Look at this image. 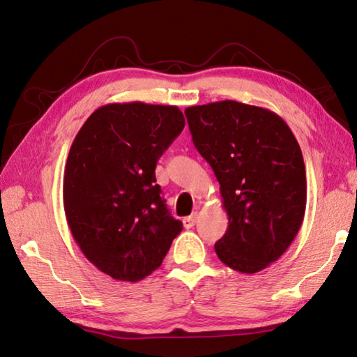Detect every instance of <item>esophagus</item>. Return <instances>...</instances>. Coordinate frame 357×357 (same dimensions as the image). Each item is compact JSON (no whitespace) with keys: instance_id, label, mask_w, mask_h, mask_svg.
<instances>
[{"instance_id":"esophagus-1","label":"esophagus","mask_w":357,"mask_h":357,"mask_svg":"<svg viewBox=\"0 0 357 357\" xmlns=\"http://www.w3.org/2000/svg\"><path fill=\"white\" fill-rule=\"evenodd\" d=\"M197 220H198V215L197 214L187 215V217H184V220H183L184 222V227L185 228H192L197 223Z\"/></svg>"}]
</instances>
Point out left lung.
<instances>
[{"instance_id":"8db88e82","label":"left lung","mask_w":357,"mask_h":357,"mask_svg":"<svg viewBox=\"0 0 357 357\" xmlns=\"http://www.w3.org/2000/svg\"><path fill=\"white\" fill-rule=\"evenodd\" d=\"M192 140L220 184L228 228L215 243L223 264L255 274L291 245L305 214L299 143L279 114L220 100L185 108Z\"/></svg>"}]
</instances>
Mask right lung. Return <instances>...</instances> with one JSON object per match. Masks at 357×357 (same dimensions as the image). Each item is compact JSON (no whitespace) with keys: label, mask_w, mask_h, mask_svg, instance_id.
I'll list each match as a JSON object with an SVG mask.
<instances>
[{"label":"right lung","mask_w":357,"mask_h":357,"mask_svg":"<svg viewBox=\"0 0 357 357\" xmlns=\"http://www.w3.org/2000/svg\"><path fill=\"white\" fill-rule=\"evenodd\" d=\"M184 124L174 105L107 104L72 142L63 179L66 219L83 255L114 280H143L183 229L160 197L155 164Z\"/></svg>","instance_id":"obj_1"}]
</instances>
